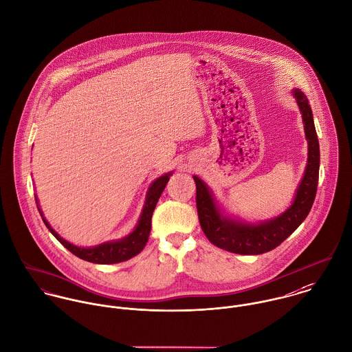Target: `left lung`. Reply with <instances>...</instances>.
<instances>
[{"instance_id":"1","label":"left lung","mask_w":352,"mask_h":352,"mask_svg":"<svg viewBox=\"0 0 352 352\" xmlns=\"http://www.w3.org/2000/svg\"><path fill=\"white\" fill-rule=\"evenodd\" d=\"M294 96L305 124V133L309 142V159L295 200L283 214L261 224H248L224 219L217 211L206 184L199 177H193L196 182V204L200 226L210 242L223 250L243 256L267 253L285 241L300 226L313 207L318 185L320 144L313 122L311 107L306 95L295 89Z\"/></svg>"}]
</instances>
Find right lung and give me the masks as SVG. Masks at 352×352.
Instances as JSON below:
<instances>
[{
  "mask_svg": "<svg viewBox=\"0 0 352 352\" xmlns=\"http://www.w3.org/2000/svg\"><path fill=\"white\" fill-rule=\"evenodd\" d=\"M171 173L164 174L162 177H159L149 188L148 195H146V201H145V207L141 213L140 221L138 224V227L135 228V231L128 235L126 238L117 241V242H107V243H102L99 246L95 248H89V249H84V248H77L74 245H72L69 242H67L65 239H63L50 226L49 223L45 220L42 211L38 208V211L41 213L46 227L50 230V232L71 252L74 256H77L81 260L94 263V264H117V263H122L126 260H131L132 257L138 256L141 250L144 249V246L148 242V236H149V231H151V220H152V213L156 207V203L162 195V192L164 190L168 179H170Z\"/></svg>",
  "mask_w": 352,
  "mask_h": 352,
  "instance_id": "add662e5",
  "label": "right lung"
}]
</instances>
